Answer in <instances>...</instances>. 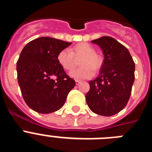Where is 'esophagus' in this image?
Listing matches in <instances>:
<instances>
[{"instance_id": "esophagus-1", "label": "esophagus", "mask_w": 152, "mask_h": 152, "mask_svg": "<svg viewBox=\"0 0 152 152\" xmlns=\"http://www.w3.org/2000/svg\"><path fill=\"white\" fill-rule=\"evenodd\" d=\"M80 80H75V84H76V85H78V84H80Z\"/></svg>"}]
</instances>
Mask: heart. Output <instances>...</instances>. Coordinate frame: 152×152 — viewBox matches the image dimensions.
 Segmentation results:
<instances>
[{
	"instance_id": "obj_1",
	"label": "heart",
	"mask_w": 152,
	"mask_h": 152,
	"mask_svg": "<svg viewBox=\"0 0 152 152\" xmlns=\"http://www.w3.org/2000/svg\"><path fill=\"white\" fill-rule=\"evenodd\" d=\"M95 49L88 43L76 45L71 49H64L60 51L57 56L58 64L63 69L70 71L75 67V58L82 56L80 60L79 68L70 72V76L75 79L90 78L94 75L95 69H98L101 65L100 58L95 54Z\"/></svg>"
}]
</instances>
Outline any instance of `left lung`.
Instances as JSON below:
<instances>
[{
    "mask_svg": "<svg viewBox=\"0 0 152 152\" xmlns=\"http://www.w3.org/2000/svg\"><path fill=\"white\" fill-rule=\"evenodd\" d=\"M91 42L101 48L104 59L99 76L89 82L86 101L94 113L110 116L120 112L129 100L135 62L128 49L112 37L103 36Z\"/></svg>",
    "mask_w": 152,
    "mask_h": 152,
    "instance_id": "obj_1",
    "label": "left lung"
}]
</instances>
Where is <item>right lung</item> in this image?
Instances as JSON below:
<instances>
[{"mask_svg": "<svg viewBox=\"0 0 152 152\" xmlns=\"http://www.w3.org/2000/svg\"><path fill=\"white\" fill-rule=\"evenodd\" d=\"M71 42L39 37L25 45L17 62V79L24 100L39 113L58 110L75 81L58 64L57 56Z\"/></svg>", "mask_w": 152, "mask_h": 152, "instance_id": "add662e5", "label": "right lung"}]
</instances>
